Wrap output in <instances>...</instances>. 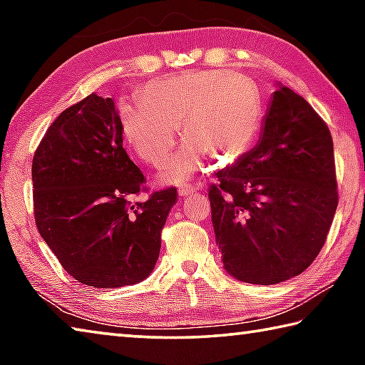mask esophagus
<instances>
[{
	"label": "esophagus",
	"mask_w": 365,
	"mask_h": 365,
	"mask_svg": "<svg viewBox=\"0 0 365 365\" xmlns=\"http://www.w3.org/2000/svg\"><path fill=\"white\" fill-rule=\"evenodd\" d=\"M196 191H200V188L191 187V185H182V187H178V195H180L182 197L193 195V193H196Z\"/></svg>",
	"instance_id": "obj_1"
}]
</instances>
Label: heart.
<instances>
[{
  "label": "heart",
  "mask_w": 365,
  "mask_h": 365,
  "mask_svg": "<svg viewBox=\"0 0 365 365\" xmlns=\"http://www.w3.org/2000/svg\"><path fill=\"white\" fill-rule=\"evenodd\" d=\"M264 100L255 80L230 71H202L148 85L145 96L122 113L127 143L148 164L160 165L182 125L188 141L163 170L164 182H185L205 168L209 154L237 163L255 146Z\"/></svg>",
  "instance_id": "1"
}]
</instances>
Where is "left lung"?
<instances>
[{
    "instance_id": "8db88e82",
    "label": "left lung",
    "mask_w": 365,
    "mask_h": 365,
    "mask_svg": "<svg viewBox=\"0 0 365 365\" xmlns=\"http://www.w3.org/2000/svg\"><path fill=\"white\" fill-rule=\"evenodd\" d=\"M209 188L224 269L255 285L304 272L322 250L338 206L327 123L304 98L277 85L257 145Z\"/></svg>"
}]
</instances>
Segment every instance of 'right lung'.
<instances>
[{
    "mask_svg": "<svg viewBox=\"0 0 365 365\" xmlns=\"http://www.w3.org/2000/svg\"><path fill=\"white\" fill-rule=\"evenodd\" d=\"M113 98L91 93L58 115L32 163L35 224L67 274L119 288L151 274L177 190L132 202L146 178L122 146Z\"/></svg>",
    "mask_w": 365,
    "mask_h": 365,
    "instance_id": "1",
    "label": "right lung"
}]
</instances>
